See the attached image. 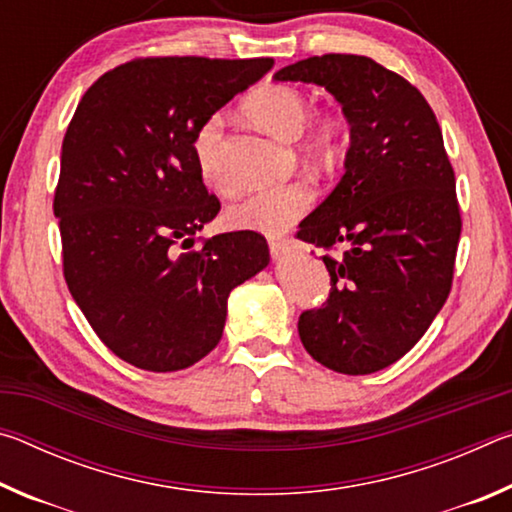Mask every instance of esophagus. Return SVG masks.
I'll use <instances>...</instances> for the list:
<instances>
[{
	"label": "esophagus",
	"instance_id": "obj_1",
	"mask_svg": "<svg viewBox=\"0 0 512 512\" xmlns=\"http://www.w3.org/2000/svg\"><path fill=\"white\" fill-rule=\"evenodd\" d=\"M268 250H271V255L275 257V259H282L284 255H289L291 250H293V244L289 239H271L268 241Z\"/></svg>",
	"mask_w": 512,
	"mask_h": 512
}]
</instances>
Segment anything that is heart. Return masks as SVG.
I'll return each mask as SVG.
<instances>
[{
    "label": "heart",
    "instance_id": "b5f03b06",
    "mask_svg": "<svg viewBox=\"0 0 512 512\" xmlns=\"http://www.w3.org/2000/svg\"><path fill=\"white\" fill-rule=\"evenodd\" d=\"M244 115L255 121L280 140H298L305 158L323 167L332 164L348 142V119L339 110H323L311 115V101L302 90L293 85L268 83L248 94L241 103ZM221 119H205L194 135V160L207 187L225 192L228 183L216 164V146H219ZM314 201L307 183H287L246 196L228 210V219L235 228L255 230L264 235H280L291 223L307 214Z\"/></svg>",
    "mask_w": 512,
    "mask_h": 512
}]
</instances>
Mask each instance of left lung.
<instances>
[{"label": "left lung", "mask_w": 512, "mask_h": 512, "mask_svg": "<svg viewBox=\"0 0 512 512\" xmlns=\"http://www.w3.org/2000/svg\"><path fill=\"white\" fill-rule=\"evenodd\" d=\"M275 81L323 85L350 124L341 183L296 232L345 248L323 257L332 289L298 332L325 368L370 375L422 339L452 291L463 223L443 133L420 90L368 56H311Z\"/></svg>", "instance_id": "left-lung-1"}]
</instances>
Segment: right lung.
<instances>
[{"mask_svg": "<svg viewBox=\"0 0 512 512\" xmlns=\"http://www.w3.org/2000/svg\"><path fill=\"white\" fill-rule=\"evenodd\" d=\"M273 58H135L90 85L69 121L54 194L69 293L135 368L194 366L221 341L230 291L268 264L255 230L194 246L221 210L194 135Z\"/></svg>", "mask_w": 512, "mask_h": 512, "instance_id": "1", "label": "right lung"}]
</instances>
